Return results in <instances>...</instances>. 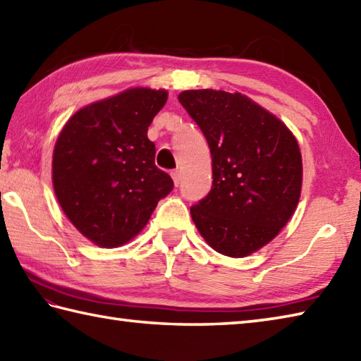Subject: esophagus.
<instances>
[{
	"instance_id": "obj_1",
	"label": "esophagus",
	"mask_w": 361,
	"mask_h": 361,
	"mask_svg": "<svg viewBox=\"0 0 361 361\" xmlns=\"http://www.w3.org/2000/svg\"><path fill=\"white\" fill-rule=\"evenodd\" d=\"M171 175H172V180L175 183V186H178L180 183H181V172L180 171H173Z\"/></svg>"
}]
</instances>
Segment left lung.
<instances>
[{
    "label": "left lung",
    "instance_id": "8db88e82",
    "mask_svg": "<svg viewBox=\"0 0 361 361\" xmlns=\"http://www.w3.org/2000/svg\"><path fill=\"white\" fill-rule=\"evenodd\" d=\"M178 100L213 158L209 194L190 207L195 227L222 255H250L279 235L298 207V140L280 118L239 92L185 90Z\"/></svg>",
    "mask_w": 361,
    "mask_h": 361
}]
</instances>
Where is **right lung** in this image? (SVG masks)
Listing matches in <instances>:
<instances>
[{"mask_svg": "<svg viewBox=\"0 0 361 361\" xmlns=\"http://www.w3.org/2000/svg\"><path fill=\"white\" fill-rule=\"evenodd\" d=\"M166 90L126 89L80 109L53 153V188L68 221L100 247H118L142 230L173 181L154 166L148 126Z\"/></svg>", "mask_w": 361, "mask_h": 361, "instance_id": "add662e5", "label": "right lung"}]
</instances>
